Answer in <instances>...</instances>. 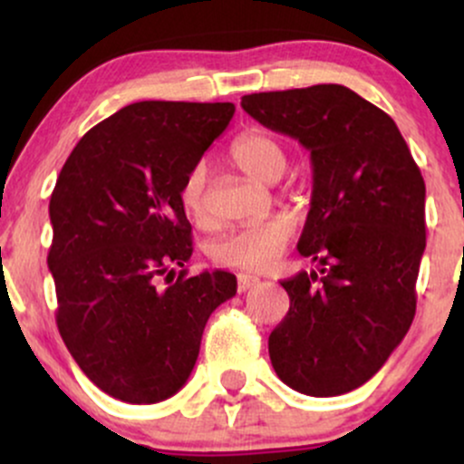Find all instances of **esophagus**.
I'll list each match as a JSON object with an SVG mask.
<instances>
[{"label":"esophagus","mask_w":464,"mask_h":464,"mask_svg":"<svg viewBox=\"0 0 464 464\" xmlns=\"http://www.w3.org/2000/svg\"><path fill=\"white\" fill-rule=\"evenodd\" d=\"M259 284V276L255 275H239L237 276V292H246L250 287H255Z\"/></svg>","instance_id":"34e87169"}]
</instances>
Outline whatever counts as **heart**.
I'll use <instances>...</instances> for the list:
<instances>
[{
    "label": "heart",
    "mask_w": 464,
    "mask_h": 464,
    "mask_svg": "<svg viewBox=\"0 0 464 464\" xmlns=\"http://www.w3.org/2000/svg\"><path fill=\"white\" fill-rule=\"evenodd\" d=\"M228 159L242 174L257 183L273 185L284 177L287 157L284 146L266 130H246L228 148ZM180 205L198 225L209 222L207 205V165L196 163L180 185ZM295 233L290 218L273 216L227 233L211 246V259L218 266L246 273L268 270L281 257Z\"/></svg>",
    "instance_id": "b5f03b06"
}]
</instances>
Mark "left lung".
Returning a JSON list of instances; mask_svg holds the SVG:
<instances>
[{
	"instance_id": "1",
	"label": "left lung",
	"mask_w": 464,
	"mask_h": 464,
	"mask_svg": "<svg viewBox=\"0 0 464 464\" xmlns=\"http://www.w3.org/2000/svg\"><path fill=\"white\" fill-rule=\"evenodd\" d=\"M242 109L299 140L312 205L299 253L318 270L281 281L290 310L268 338L281 382L335 397L384 366L417 312L425 183L391 115L343 84L250 93Z\"/></svg>"
}]
</instances>
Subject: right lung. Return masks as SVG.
<instances>
[{
	"label": "right lung",
	"instance_id": "1",
	"mask_svg": "<svg viewBox=\"0 0 464 464\" xmlns=\"http://www.w3.org/2000/svg\"><path fill=\"white\" fill-rule=\"evenodd\" d=\"M233 113L231 102L129 104L93 126L58 174L47 255L58 332L84 375L120 401L179 392L211 312L236 296L225 270H180L158 285L194 250L180 185Z\"/></svg>",
	"mask_w": 464,
	"mask_h": 464
}]
</instances>
